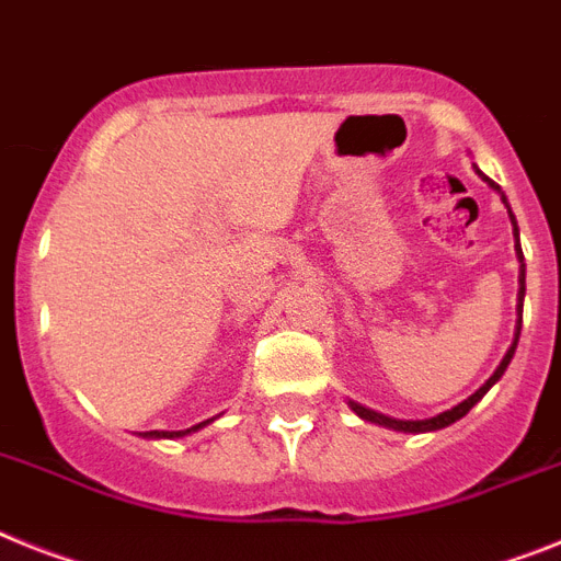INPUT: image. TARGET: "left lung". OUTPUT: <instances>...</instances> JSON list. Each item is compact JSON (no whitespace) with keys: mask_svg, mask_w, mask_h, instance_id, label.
Listing matches in <instances>:
<instances>
[{"mask_svg":"<svg viewBox=\"0 0 561 561\" xmlns=\"http://www.w3.org/2000/svg\"><path fill=\"white\" fill-rule=\"evenodd\" d=\"M479 176H482V173H479ZM482 179H484V182H488V185H491V187H496V191H499V185H496V182H491V179H488V176H482ZM505 205H507V202H505ZM511 222H513V228H516V219H513V214H511ZM516 239H519V230H516ZM516 253H519V262H522V273H519V324H516V339H513L511 351L505 353V359L499 362V368L493 370V376H491V379H488V382H484L482 388H479L477 393H473V397H468V399H465L462 404H456V408H450V411L439 413V416H433V419H422V422H402V419H390V416H382V413L368 411V408H362V404H356V402H351V408H353V411L359 413L362 419H368V422H376V425L393 427V431H404V433H425V431H439V427H448L450 422H456V419H462L465 413H468L470 408H473V404H477L479 399H482L484 393H488V390H491L493 385L499 382V376L505 374V368H507V365H511V359H513V351H516V342H519V328H522V299H525V256H522V248H519V244H516Z\"/></svg>","mask_w":561,"mask_h":561,"instance_id":"left-lung-1","label":"left lung"}]
</instances>
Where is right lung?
<instances>
[{
	"instance_id": "1",
	"label": "right lung",
	"mask_w": 561,
	"mask_h": 561,
	"mask_svg": "<svg viewBox=\"0 0 561 561\" xmlns=\"http://www.w3.org/2000/svg\"><path fill=\"white\" fill-rule=\"evenodd\" d=\"M196 427H202V425H196ZM196 427H191V431H196ZM191 431H173V433H168V431H150L148 436H182V433H191Z\"/></svg>"
}]
</instances>
